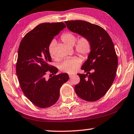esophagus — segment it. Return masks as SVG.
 Listing matches in <instances>:
<instances>
[{
	"instance_id": "34e87169",
	"label": "esophagus",
	"mask_w": 134,
	"mask_h": 134,
	"mask_svg": "<svg viewBox=\"0 0 134 134\" xmlns=\"http://www.w3.org/2000/svg\"><path fill=\"white\" fill-rule=\"evenodd\" d=\"M73 76H74V74H69V77H70V78L71 77H72Z\"/></svg>"
}]
</instances>
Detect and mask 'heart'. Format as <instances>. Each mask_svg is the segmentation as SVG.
Listing matches in <instances>:
<instances>
[{"label":"heart","instance_id":"b5f03b06","mask_svg":"<svg viewBox=\"0 0 134 134\" xmlns=\"http://www.w3.org/2000/svg\"><path fill=\"white\" fill-rule=\"evenodd\" d=\"M76 36L71 32H67L61 36V41L65 45L69 47L75 46V51L81 55L83 58H86L89 55L92 49V44L90 40L86 36H81L77 40ZM77 42H76L75 41ZM56 41L52 40L48 47V51L51 58L53 59H57L55 52ZM81 59L79 57H74L67 59L61 64L59 68L61 71L67 73H73L76 70L81 64Z\"/></svg>","mask_w":134,"mask_h":134}]
</instances>
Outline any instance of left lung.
Listing matches in <instances>:
<instances>
[{
  "mask_svg": "<svg viewBox=\"0 0 134 134\" xmlns=\"http://www.w3.org/2000/svg\"><path fill=\"white\" fill-rule=\"evenodd\" d=\"M68 29L90 40L92 49L81 69L87 74H77L80 82L75 92L82 99L96 101L113 84L116 75L118 58L110 36L97 25L82 20L65 21Z\"/></svg>",
  "mask_w": 134,
  "mask_h": 134,
  "instance_id": "left-lung-1",
  "label": "left lung"
}]
</instances>
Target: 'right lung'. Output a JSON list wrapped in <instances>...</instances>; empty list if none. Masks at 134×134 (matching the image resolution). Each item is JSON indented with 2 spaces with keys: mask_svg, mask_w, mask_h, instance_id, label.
<instances>
[{
  "mask_svg": "<svg viewBox=\"0 0 134 134\" xmlns=\"http://www.w3.org/2000/svg\"><path fill=\"white\" fill-rule=\"evenodd\" d=\"M64 27L63 22L40 24L27 33L20 44L16 63L20 86L25 96L40 108L57 102L59 89L69 79L67 73L56 75L58 69L50 64L52 59L48 51L53 37ZM47 72L54 75L48 80L45 77Z\"/></svg>",
  "mask_w": 134,
  "mask_h": 134,
  "instance_id": "right-lung-1",
  "label": "right lung"
}]
</instances>
